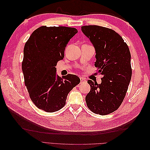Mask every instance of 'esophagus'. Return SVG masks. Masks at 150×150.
<instances>
[{
	"label": "esophagus",
	"mask_w": 150,
	"mask_h": 150,
	"mask_svg": "<svg viewBox=\"0 0 150 150\" xmlns=\"http://www.w3.org/2000/svg\"><path fill=\"white\" fill-rule=\"evenodd\" d=\"M80 80H81V83H82L83 82H85L86 81L85 79L83 78H80Z\"/></svg>",
	"instance_id": "esophagus-1"
}]
</instances>
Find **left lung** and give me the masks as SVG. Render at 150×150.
<instances>
[{
    "mask_svg": "<svg viewBox=\"0 0 150 150\" xmlns=\"http://www.w3.org/2000/svg\"><path fill=\"white\" fill-rule=\"evenodd\" d=\"M81 30L96 50L94 66L103 75L101 83L88 80L91 90L86 102L95 114L106 115L119 108L131 79V54L128 45L112 29L99 25H84Z\"/></svg>",
    "mask_w": 150,
    "mask_h": 150,
    "instance_id": "1",
    "label": "left lung"
}]
</instances>
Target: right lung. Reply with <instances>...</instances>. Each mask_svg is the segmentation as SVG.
<instances>
[{"label": "right lung", "instance_id": "right-lung-1", "mask_svg": "<svg viewBox=\"0 0 150 150\" xmlns=\"http://www.w3.org/2000/svg\"><path fill=\"white\" fill-rule=\"evenodd\" d=\"M78 30L68 27L41 26L25 42L22 69L32 101L48 112L61 110L67 94L80 83L78 76L56 75V66L64 57L68 42Z\"/></svg>", "mask_w": 150, "mask_h": 150}]
</instances>
